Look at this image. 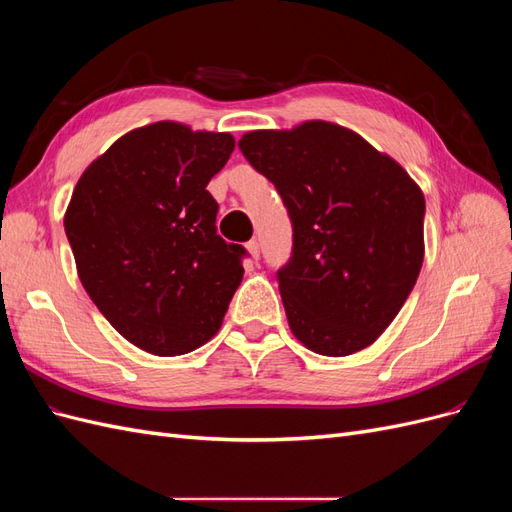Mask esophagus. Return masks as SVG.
Segmentation results:
<instances>
[{"instance_id":"esophagus-1","label":"esophagus","mask_w":512,"mask_h":512,"mask_svg":"<svg viewBox=\"0 0 512 512\" xmlns=\"http://www.w3.org/2000/svg\"><path fill=\"white\" fill-rule=\"evenodd\" d=\"M245 250H247V254H250L252 260H258V256H260V245H258L256 239L247 241V243H245Z\"/></svg>"}]
</instances>
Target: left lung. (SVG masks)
I'll return each instance as SVG.
<instances>
[{
  "instance_id": "left-lung-1",
  "label": "left lung",
  "mask_w": 512,
  "mask_h": 512,
  "mask_svg": "<svg viewBox=\"0 0 512 512\" xmlns=\"http://www.w3.org/2000/svg\"><path fill=\"white\" fill-rule=\"evenodd\" d=\"M239 149L292 220V258L277 271L292 335L324 356L374 344L423 267L418 183L361 134L322 119L245 132Z\"/></svg>"
}]
</instances>
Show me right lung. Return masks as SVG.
Instances as JSON below:
<instances>
[{"instance_id":"add662e5","label":"right lung","mask_w":512,"mask_h":512,"mask_svg":"<svg viewBox=\"0 0 512 512\" xmlns=\"http://www.w3.org/2000/svg\"><path fill=\"white\" fill-rule=\"evenodd\" d=\"M232 149L228 132L156 121L117 138L74 185L64 228L79 280L149 354L207 344L243 280L245 250L218 235L207 192Z\"/></svg>"}]
</instances>
